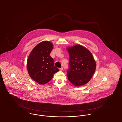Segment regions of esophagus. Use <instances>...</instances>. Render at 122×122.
I'll return each instance as SVG.
<instances>
[{
	"mask_svg": "<svg viewBox=\"0 0 122 122\" xmlns=\"http://www.w3.org/2000/svg\"><path fill=\"white\" fill-rule=\"evenodd\" d=\"M63 70H64L63 68H59V70H60V71H63Z\"/></svg>",
	"mask_w": 122,
	"mask_h": 122,
	"instance_id": "1",
	"label": "esophagus"
}]
</instances>
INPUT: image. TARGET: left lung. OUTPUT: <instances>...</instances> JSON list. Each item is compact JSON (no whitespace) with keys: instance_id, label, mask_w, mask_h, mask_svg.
<instances>
[{"instance_id":"left-lung-1","label":"left lung","mask_w":122,"mask_h":122,"mask_svg":"<svg viewBox=\"0 0 122 122\" xmlns=\"http://www.w3.org/2000/svg\"><path fill=\"white\" fill-rule=\"evenodd\" d=\"M70 55V68L67 70L69 81L76 86L86 84L90 81L96 69V63L91 52L77 44L67 48Z\"/></svg>"}]
</instances>
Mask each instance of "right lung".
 <instances>
[{
    "mask_svg": "<svg viewBox=\"0 0 122 122\" xmlns=\"http://www.w3.org/2000/svg\"><path fill=\"white\" fill-rule=\"evenodd\" d=\"M53 44L49 41H41L30 52L27 68L31 78L40 85L50 81L53 75L59 71L54 66L53 59L50 56Z\"/></svg>",
    "mask_w": 122,
    "mask_h": 122,
    "instance_id": "right-lung-1",
    "label": "right lung"
}]
</instances>
